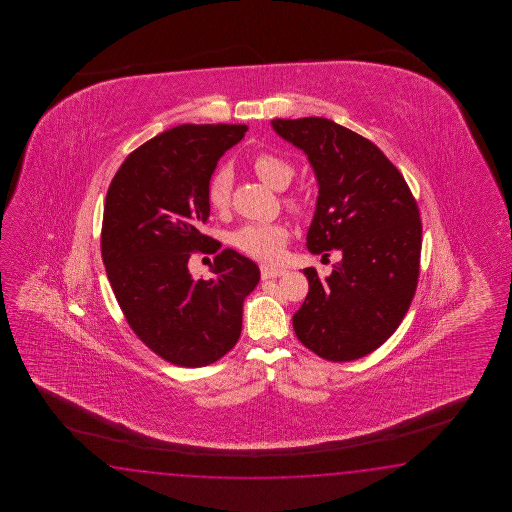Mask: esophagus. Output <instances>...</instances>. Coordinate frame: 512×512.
<instances>
[{
	"label": "esophagus",
	"instance_id": "1",
	"mask_svg": "<svg viewBox=\"0 0 512 512\" xmlns=\"http://www.w3.org/2000/svg\"><path fill=\"white\" fill-rule=\"evenodd\" d=\"M283 274H285L283 269L267 267V265H263V267H261V278H263V280H269V278H280V276H283Z\"/></svg>",
	"mask_w": 512,
	"mask_h": 512
}]
</instances>
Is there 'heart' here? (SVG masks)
<instances>
[{
	"mask_svg": "<svg viewBox=\"0 0 512 512\" xmlns=\"http://www.w3.org/2000/svg\"><path fill=\"white\" fill-rule=\"evenodd\" d=\"M252 168L263 183L283 190L293 181V164L285 161L274 153H260L254 157ZM230 192H232V170L223 166L208 181L207 197L210 207L214 210H225L229 207ZM230 241L236 249L245 252L256 260H280L289 241V229L283 223H245L240 229L234 230Z\"/></svg>",
	"mask_w": 512,
	"mask_h": 512,
	"instance_id": "heart-1",
	"label": "heart"
}]
</instances>
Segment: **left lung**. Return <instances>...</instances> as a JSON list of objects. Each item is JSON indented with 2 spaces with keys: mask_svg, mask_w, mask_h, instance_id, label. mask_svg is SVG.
Listing matches in <instances>:
<instances>
[{
  "mask_svg": "<svg viewBox=\"0 0 512 512\" xmlns=\"http://www.w3.org/2000/svg\"><path fill=\"white\" fill-rule=\"evenodd\" d=\"M271 126L315 170L307 249L342 252L326 278L304 269L309 293L294 313V333L322 359L366 357L392 337L414 298L423 230L417 203L392 161L359 133L322 117Z\"/></svg>",
  "mask_w": 512,
  "mask_h": 512,
  "instance_id": "8db88e82",
  "label": "left lung"
}]
</instances>
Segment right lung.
<instances>
[{"label":"right lung","instance_id":"add662e5","mask_svg":"<svg viewBox=\"0 0 512 512\" xmlns=\"http://www.w3.org/2000/svg\"><path fill=\"white\" fill-rule=\"evenodd\" d=\"M245 124H181L131 152L104 205L102 260L122 313L161 359L201 368L236 346L243 300L260 269L225 249L210 279L187 271L194 250L219 251L201 234L207 188L221 155L245 137Z\"/></svg>","mask_w":512,"mask_h":512}]
</instances>
